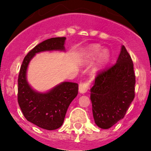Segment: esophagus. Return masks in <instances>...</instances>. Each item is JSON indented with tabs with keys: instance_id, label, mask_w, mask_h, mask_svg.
<instances>
[{
	"instance_id": "34e87169",
	"label": "esophagus",
	"mask_w": 151,
	"mask_h": 151,
	"mask_svg": "<svg viewBox=\"0 0 151 151\" xmlns=\"http://www.w3.org/2000/svg\"><path fill=\"white\" fill-rule=\"evenodd\" d=\"M91 85V82L90 81H86L85 82H82V83L79 84V86H78V91H79L80 93L84 94V93H86L88 91V90L89 89Z\"/></svg>"
}]
</instances>
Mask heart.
<instances>
[{
    "label": "heart",
    "instance_id": "1",
    "mask_svg": "<svg viewBox=\"0 0 151 151\" xmlns=\"http://www.w3.org/2000/svg\"><path fill=\"white\" fill-rule=\"evenodd\" d=\"M101 50H102V48L99 45H92V46L89 47L85 51V59L88 61L93 60L96 59L97 57H98L101 54L99 62L100 65L102 66L107 62L109 57H110V54L106 50H104V51H101Z\"/></svg>",
    "mask_w": 151,
    "mask_h": 151
}]
</instances>
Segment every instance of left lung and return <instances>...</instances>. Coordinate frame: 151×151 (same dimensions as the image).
Instances as JSON below:
<instances>
[{"instance_id":"left-lung-1","label":"left lung","mask_w":151,"mask_h":151,"mask_svg":"<svg viewBox=\"0 0 151 151\" xmlns=\"http://www.w3.org/2000/svg\"><path fill=\"white\" fill-rule=\"evenodd\" d=\"M135 75L130 55L122 46L116 63L99 72L91 88L96 125L107 129L123 119L134 97Z\"/></svg>"}]
</instances>
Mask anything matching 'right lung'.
I'll return each instance as SVG.
<instances>
[{
    "label": "right lung",
    "mask_w": 151,
    "mask_h": 151,
    "mask_svg": "<svg viewBox=\"0 0 151 151\" xmlns=\"http://www.w3.org/2000/svg\"><path fill=\"white\" fill-rule=\"evenodd\" d=\"M65 37L51 38L36 45L22 61L18 77V103L25 118L41 129L55 130L63 125L69 104L78 94V85L64 82L46 93L35 91L26 79L29 63L37 53L65 50Z\"/></svg>",
    "instance_id": "1"
}]
</instances>
